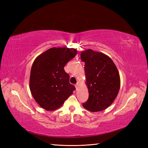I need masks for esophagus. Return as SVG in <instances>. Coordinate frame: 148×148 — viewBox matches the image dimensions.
Segmentation results:
<instances>
[{"label": "esophagus", "mask_w": 148, "mask_h": 148, "mask_svg": "<svg viewBox=\"0 0 148 148\" xmlns=\"http://www.w3.org/2000/svg\"><path fill=\"white\" fill-rule=\"evenodd\" d=\"M78 84H78V83H77V84H75V87H76V89L77 88V87H78Z\"/></svg>", "instance_id": "obj_1"}]
</instances>
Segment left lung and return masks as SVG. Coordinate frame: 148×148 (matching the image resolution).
<instances>
[{
  "mask_svg": "<svg viewBox=\"0 0 148 148\" xmlns=\"http://www.w3.org/2000/svg\"><path fill=\"white\" fill-rule=\"evenodd\" d=\"M84 62L86 83L89 97L83 106L91 112L108 108L117 97L120 77L114 63L102 53L88 49L81 53Z\"/></svg>",
  "mask_w": 148,
  "mask_h": 148,
  "instance_id": "obj_1",
  "label": "left lung"
}]
</instances>
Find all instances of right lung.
I'll return each mask as SVG.
<instances>
[{
    "label": "right lung",
    "instance_id": "1",
    "mask_svg": "<svg viewBox=\"0 0 148 148\" xmlns=\"http://www.w3.org/2000/svg\"><path fill=\"white\" fill-rule=\"evenodd\" d=\"M77 53L74 48H52L34 60L30 71V92L37 103L46 111L60 108L76 90L69 83L64 67Z\"/></svg>",
    "mask_w": 148,
    "mask_h": 148
}]
</instances>
